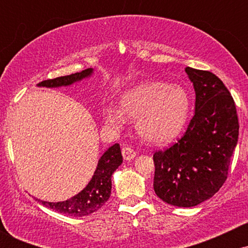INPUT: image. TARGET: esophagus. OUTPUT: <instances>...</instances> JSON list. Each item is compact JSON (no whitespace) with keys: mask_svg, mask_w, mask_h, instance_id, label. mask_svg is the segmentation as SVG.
I'll return each mask as SVG.
<instances>
[{"mask_svg":"<svg viewBox=\"0 0 248 248\" xmlns=\"http://www.w3.org/2000/svg\"><path fill=\"white\" fill-rule=\"evenodd\" d=\"M122 156H124V158L126 161H130L136 156V152L133 149L132 147L126 146V147L122 148Z\"/></svg>","mask_w":248,"mask_h":248,"instance_id":"1","label":"esophagus"}]
</instances>
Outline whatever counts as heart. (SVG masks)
Listing matches in <instances>:
<instances>
[{"instance_id":"heart-1","label":"heart","mask_w":248,"mask_h":248,"mask_svg":"<svg viewBox=\"0 0 248 248\" xmlns=\"http://www.w3.org/2000/svg\"><path fill=\"white\" fill-rule=\"evenodd\" d=\"M121 109L109 107L105 119L113 126L124 122V112L136 119V129L144 140L164 143L173 140L186 126L190 98L179 85L149 80L136 85L122 96Z\"/></svg>"}]
</instances>
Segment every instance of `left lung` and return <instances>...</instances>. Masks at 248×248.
<instances>
[{"mask_svg":"<svg viewBox=\"0 0 248 248\" xmlns=\"http://www.w3.org/2000/svg\"><path fill=\"white\" fill-rule=\"evenodd\" d=\"M186 72L195 87V114L176 143L154 154V190L168 204L191 207L227 179L239 121L231 93L217 76L192 67Z\"/></svg>","mask_w":248,"mask_h":248,"instance_id":"left-lung-1","label":"left lung"}]
</instances>
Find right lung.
<instances>
[{
    "instance_id": "right-lung-1",
    "label": "right lung",
    "mask_w": 248,
    "mask_h": 248,
    "mask_svg": "<svg viewBox=\"0 0 248 248\" xmlns=\"http://www.w3.org/2000/svg\"><path fill=\"white\" fill-rule=\"evenodd\" d=\"M92 69H86L81 72L72 73L69 76L46 79V80L39 82L38 86H66V85L73 84L75 81L81 80L85 77H88L92 73ZM121 163L122 155L120 146L115 143L114 146L108 148L104 155L101 156V158L98 162V166H96L94 175L82 191L76 195L75 197L64 202L50 203V202L41 201V203L49 209L62 213V215L73 216V217H82V216L91 215V213L100 209L109 198L110 189H112L110 177Z\"/></svg>"
}]
</instances>
